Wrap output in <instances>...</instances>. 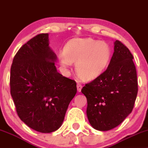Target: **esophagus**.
<instances>
[{
  "mask_svg": "<svg viewBox=\"0 0 148 148\" xmlns=\"http://www.w3.org/2000/svg\"><path fill=\"white\" fill-rule=\"evenodd\" d=\"M76 87H77V91H78V92H80V91H81L82 87H82V85L79 83H77V86H76Z\"/></svg>",
  "mask_w": 148,
  "mask_h": 148,
  "instance_id": "obj_1",
  "label": "esophagus"
}]
</instances>
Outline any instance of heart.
<instances>
[{
    "mask_svg": "<svg viewBox=\"0 0 148 148\" xmlns=\"http://www.w3.org/2000/svg\"><path fill=\"white\" fill-rule=\"evenodd\" d=\"M59 59L64 68L76 63V72L83 80L95 79L104 72L111 59V49L104 42L74 39L65 46Z\"/></svg>",
    "mask_w": 148,
    "mask_h": 148,
    "instance_id": "b5f03b06",
    "label": "heart"
}]
</instances>
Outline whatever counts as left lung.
Listing matches in <instances>:
<instances>
[{
  "instance_id": "8db88e82",
  "label": "left lung",
  "mask_w": 148,
  "mask_h": 148,
  "mask_svg": "<svg viewBox=\"0 0 148 148\" xmlns=\"http://www.w3.org/2000/svg\"><path fill=\"white\" fill-rule=\"evenodd\" d=\"M132 59L128 48L116 40L106 70L82 89L87 100L88 120L96 130H111L132 112L138 92L136 71Z\"/></svg>"
}]
</instances>
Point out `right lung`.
I'll use <instances>...</instances> for the list:
<instances>
[{"instance_id":"right-lung-1","label":"right lung","mask_w":148,"mask_h":148,"mask_svg":"<svg viewBox=\"0 0 148 148\" xmlns=\"http://www.w3.org/2000/svg\"><path fill=\"white\" fill-rule=\"evenodd\" d=\"M57 59L48 33H42L20 48L11 68V95L17 113L28 126L42 133L60 128L77 91L74 80L57 72Z\"/></svg>"}]
</instances>
